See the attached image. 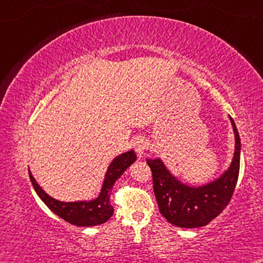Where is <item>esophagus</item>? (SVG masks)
<instances>
[{
	"mask_svg": "<svg viewBox=\"0 0 263 263\" xmlns=\"http://www.w3.org/2000/svg\"><path fill=\"white\" fill-rule=\"evenodd\" d=\"M133 146H134V149H135V152L138 153V156L142 157L143 153H145L146 151L148 149L149 143L145 138H141V136H139V138H136L134 140V142H133Z\"/></svg>",
	"mask_w": 263,
	"mask_h": 263,
	"instance_id": "esophagus-1",
	"label": "esophagus"
}]
</instances>
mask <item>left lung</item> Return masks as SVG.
<instances>
[{"mask_svg":"<svg viewBox=\"0 0 263 263\" xmlns=\"http://www.w3.org/2000/svg\"><path fill=\"white\" fill-rule=\"evenodd\" d=\"M235 133V153L231 165L220 177L204 185L182 183L168 171L159 158L147 159L153 177V189L160 213L172 225L193 229L206 226L228 206L239 175L240 139L230 116Z\"/></svg>","mask_w":263,"mask_h":263,"instance_id":"8db88e82","label":"left lung"}]
</instances>
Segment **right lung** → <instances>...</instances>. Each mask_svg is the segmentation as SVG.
I'll return each mask as SVG.
<instances>
[{
  "mask_svg": "<svg viewBox=\"0 0 263 263\" xmlns=\"http://www.w3.org/2000/svg\"><path fill=\"white\" fill-rule=\"evenodd\" d=\"M136 160V154L133 149L122 153L111 161L104 178L102 190L97 199L91 201H75L62 202L48 195L42 186L35 182L31 171L28 170L32 185L41 197V200L56 215L75 226H96L106 222L114 214V208L110 203V193L115 182L123 175V172Z\"/></svg>",
  "mask_w": 263,
  "mask_h": 263,
  "instance_id": "1",
  "label": "right lung"
}]
</instances>
